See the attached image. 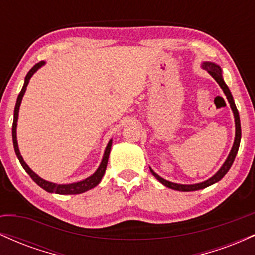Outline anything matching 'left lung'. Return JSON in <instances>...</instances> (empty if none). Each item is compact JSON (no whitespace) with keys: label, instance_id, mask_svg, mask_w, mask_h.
<instances>
[{"label":"left lung","instance_id":"1","mask_svg":"<svg viewBox=\"0 0 255 255\" xmlns=\"http://www.w3.org/2000/svg\"><path fill=\"white\" fill-rule=\"evenodd\" d=\"M201 66H203V68L206 69V71L209 72V74L211 75V77L215 79L216 81H217L219 86H221V89L223 90L224 95L227 96L228 102H229V103H230V108H231V110H233V113H234V118H235V140H234V145H233V147H231V151H230L229 156H228L227 160H225V162H224V164L222 165V168L219 169V170L216 172V174L213 175L212 177H210L209 180L204 181V182L195 183V184L174 183V182H170V181L164 180V178H163V177H160L159 175L156 174V172H154L150 168L152 175H153V176L156 177L160 183L164 184V186L168 187V188L175 189V191H180V192L199 191V189L206 188V187L211 186V184L218 182V181H221L222 178L224 177V175L227 174L228 171H229L230 166L233 165L234 160H235L236 154H238V151H239V147H240V141H241V124H240L239 111H238V108H236V105H235V102H234L233 96H231V92H230L229 87L227 86V84H225L224 80H223V77H222L221 67H219L218 64L212 63V62H204L203 64H201Z\"/></svg>","mask_w":255,"mask_h":255}]
</instances>
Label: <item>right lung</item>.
I'll return each instance as SVG.
<instances>
[{
	"mask_svg": "<svg viewBox=\"0 0 255 255\" xmlns=\"http://www.w3.org/2000/svg\"><path fill=\"white\" fill-rule=\"evenodd\" d=\"M44 64H45V62H44V61H40L39 63L34 64V66L32 67V68L30 69V72H28L27 75H26L24 86H22V89H21V91H20L19 96H17L16 104H15V109H14L13 128H11V135H13L14 150H15V153H16L17 159H19L20 164L22 165V168L25 169V171L27 172L28 175H30L32 180H33L34 182H36V183L38 184V186L42 187L44 191H46V192H49V193H56V194H80V193H84V192L89 191V189L95 188V187L97 186V184H98L99 182H101L102 177L104 176L105 169H107L108 159H109V154H110V150H111V145H113V140H110V141L108 142L107 148H105V151H104L103 159H102L101 164H99L98 169H97V170H96L95 174L91 175L90 177L85 178V180H83V181H79V182L69 183V184H57V183H54V182H49V181L43 180L42 177L38 176L36 172L32 171L30 166L26 164L25 160H24V158H22L21 154H20L19 146H17V140H16V126H17V116H19V108H20V104H21L22 97H24V95H25V92H26V87H27L28 81H30L31 77L34 74V73H36V72L38 71V69L40 68V67L44 66Z\"/></svg>",
	"mask_w": 255,
	"mask_h": 255,
	"instance_id": "1",
	"label": "right lung"
}]
</instances>
